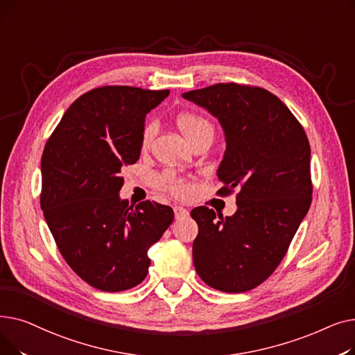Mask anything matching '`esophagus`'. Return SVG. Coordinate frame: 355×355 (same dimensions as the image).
Listing matches in <instances>:
<instances>
[{
  "label": "esophagus",
  "instance_id": "esophagus-1",
  "mask_svg": "<svg viewBox=\"0 0 355 355\" xmlns=\"http://www.w3.org/2000/svg\"><path fill=\"white\" fill-rule=\"evenodd\" d=\"M174 214H175V218L180 220V218H184V217H189L190 213H189L187 209H184L181 206H175L174 207Z\"/></svg>",
  "mask_w": 355,
  "mask_h": 355
}]
</instances>
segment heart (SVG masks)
Segmentation results:
<instances>
[{"instance_id": "1", "label": "heart", "mask_w": 355, "mask_h": 355, "mask_svg": "<svg viewBox=\"0 0 355 355\" xmlns=\"http://www.w3.org/2000/svg\"><path fill=\"white\" fill-rule=\"evenodd\" d=\"M177 126L182 132V135L187 138L190 142H193L196 138L202 135L204 132H210L213 130L211 123L196 112H181V114L177 115L175 118ZM155 135V125L154 123H148L145 125L142 130V138H141V148L146 149L149 145H151V141ZM155 185L161 190L170 191L175 196H185L190 191L189 184L184 180L175 177L173 173L166 171L155 178Z\"/></svg>"}]
</instances>
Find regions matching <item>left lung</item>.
Returning <instances> with one entry per match:
<instances>
[{
	"label": "left lung",
	"instance_id": "obj_1",
	"mask_svg": "<svg viewBox=\"0 0 355 355\" xmlns=\"http://www.w3.org/2000/svg\"><path fill=\"white\" fill-rule=\"evenodd\" d=\"M209 110L226 137L217 170L220 196L237 190V210L223 217L191 210L198 225L193 260L209 286L246 292L275 272L312 200L311 146L288 106L262 87L217 83L182 93Z\"/></svg>",
	"mask_w": 355,
	"mask_h": 355
}]
</instances>
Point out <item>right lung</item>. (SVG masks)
Here are the masks:
<instances>
[{
    "mask_svg": "<svg viewBox=\"0 0 355 355\" xmlns=\"http://www.w3.org/2000/svg\"><path fill=\"white\" fill-rule=\"evenodd\" d=\"M170 90L103 86L74 101L42 157L40 204L67 265L90 286L121 292L139 285L148 249L174 220L171 207L121 200V170L141 155L145 116Z\"/></svg>",
    "mask_w": 355,
    "mask_h": 355,
    "instance_id": "1",
    "label": "right lung"
}]
</instances>
